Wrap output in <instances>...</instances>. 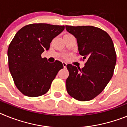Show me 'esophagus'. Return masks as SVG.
I'll return each instance as SVG.
<instances>
[{
	"mask_svg": "<svg viewBox=\"0 0 127 127\" xmlns=\"http://www.w3.org/2000/svg\"><path fill=\"white\" fill-rule=\"evenodd\" d=\"M62 64H63V66H64V68H65V67H67V64H66L65 62H63Z\"/></svg>",
	"mask_w": 127,
	"mask_h": 127,
	"instance_id": "1",
	"label": "esophagus"
}]
</instances>
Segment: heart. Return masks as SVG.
<instances>
[{"mask_svg":"<svg viewBox=\"0 0 127 127\" xmlns=\"http://www.w3.org/2000/svg\"><path fill=\"white\" fill-rule=\"evenodd\" d=\"M68 35H70V34H65L64 35V36H68ZM62 57L64 58H67V55H64L62 56Z\"/></svg>","mask_w":127,"mask_h":127,"instance_id":"obj_1","label":"heart"}]
</instances>
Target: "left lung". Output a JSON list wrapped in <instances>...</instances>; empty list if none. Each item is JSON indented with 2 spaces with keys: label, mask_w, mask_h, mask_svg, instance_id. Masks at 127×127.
<instances>
[{
  "label": "left lung",
  "mask_w": 127,
  "mask_h": 127,
  "mask_svg": "<svg viewBox=\"0 0 127 127\" xmlns=\"http://www.w3.org/2000/svg\"><path fill=\"white\" fill-rule=\"evenodd\" d=\"M77 39L79 53L86 60L85 67L77 69L68 64L66 80L68 94L79 101L92 100L104 90L114 73L116 53L107 32L93 26H65Z\"/></svg>",
  "instance_id": "1"
}]
</instances>
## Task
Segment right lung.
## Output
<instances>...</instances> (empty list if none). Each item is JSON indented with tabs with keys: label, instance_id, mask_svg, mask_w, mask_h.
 <instances>
[{
	"label": "right lung",
	"instance_id": "1",
	"mask_svg": "<svg viewBox=\"0 0 127 127\" xmlns=\"http://www.w3.org/2000/svg\"><path fill=\"white\" fill-rule=\"evenodd\" d=\"M64 29V25L32 23L18 30L11 41L7 50L9 69L23 95L35 97L45 94L64 68L61 62H48L41 54L49 50L53 39Z\"/></svg>",
	"mask_w": 127,
	"mask_h": 127
}]
</instances>
